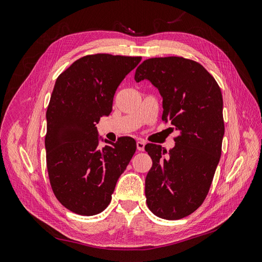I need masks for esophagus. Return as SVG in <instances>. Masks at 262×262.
<instances>
[{
    "mask_svg": "<svg viewBox=\"0 0 262 262\" xmlns=\"http://www.w3.org/2000/svg\"><path fill=\"white\" fill-rule=\"evenodd\" d=\"M144 147H145L144 142H142V141H138L137 142V148H138L139 152H142V150H144Z\"/></svg>",
    "mask_w": 262,
    "mask_h": 262,
    "instance_id": "34e87169",
    "label": "esophagus"
}]
</instances>
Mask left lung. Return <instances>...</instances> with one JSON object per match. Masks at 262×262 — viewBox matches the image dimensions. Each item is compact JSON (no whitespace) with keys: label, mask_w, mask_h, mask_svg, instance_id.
Masks as SVG:
<instances>
[{"label":"left lung","mask_w":262,"mask_h":262,"mask_svg":"<svg viewBox=\"0 0 262 262\" xmlns=\"http://www.w3.org/2000/svg\"><path fill=\"white\" fill-rule=\"evenodd\" d=\"M134 80L156 87L163 97L162 120L179 131L169 152L145 145L153 161L145 179L147 207L165 220L188 216L203 203L220 162L224 137L221 89L200 63L182 57L147 59Z\"/></svg>","instance_id":"8db88e82"}]
</instances>
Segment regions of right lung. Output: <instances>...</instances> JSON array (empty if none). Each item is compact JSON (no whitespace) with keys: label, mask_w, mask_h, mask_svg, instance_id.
<instances>
[{"label":"right lung","mask_w":262,"mask_h":262,"mask_svg":"<svg viewBox=\"0 0 262 262\" xmlns=\"http://www.w3.org/2000/svg\"><path fill=\"white\" fill-rule=\"evenodd\" d=\"M141 57L107 53L76 60L58 76L47 109V168L59 202L85 216L104 211L117 181L136 153L123 137L99 148L96 123L113 110L118 86Z\"/></svg>","instance_id":"right-lung-1"}]
</instances>
